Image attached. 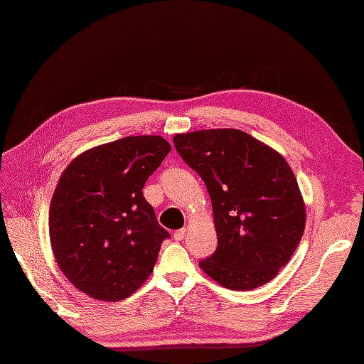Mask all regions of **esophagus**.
I'll list each match as a JSON object with an SVG mask.
<instances>
[{"label":"esophagus","instance_id":"1","mask_svg":"<svg viewBox=\"0 0 364 364\" xmlns=\"http://www.w3.org/2000/svg\"><path fill=\"white\" fill-rule=\"evenodd\" d=\"M186 233H188V231H186V228L176 230V231H175V233H173V239H175V241H176V242H180V241H183V239H184V237H186Z\"/></svg>","mask_w":364,"mask_h":364}]
</instances>
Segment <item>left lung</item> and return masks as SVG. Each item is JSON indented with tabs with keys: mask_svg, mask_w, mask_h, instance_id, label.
<instances>
[{
	"mask_svg": "<svg viewBox=\"0 0 364 364\" xmlns=\"http://www.w3.org/2000/svg\"><path fill=\"white\" fill-rule=\"evenodd\" d=\"M173 144L213 202L218 250L200 261L203 272L233 291L272 280L296 252L306 220L288 162L235 128L175 134Z\"/></svg>",
	"mask_w": 364,
	"mask_h": 364,
	"instance_id": "1",
	"label": "left lung"
}]
</instances>
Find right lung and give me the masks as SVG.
I'll list each match as a JSON object with an SVG mask.
<instances>
[{"instance_id": "1", "label": "right lung", "mask_w": 364, "mask_h": 364, "mask_svg": "<svg viewBox=\"0 0 364 364\" xmlns=\"http://www.w3.org/2000/svg\"><path fill=\"white\" fill-rule=\"evenodd\" d=\"M168 151L161 136H128L81 153L60 175L50 205L51 249L89 297L123 300L153 272L168 233L142 188Z\"/></svg>"}]
</instances>
